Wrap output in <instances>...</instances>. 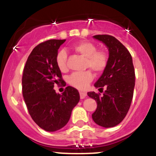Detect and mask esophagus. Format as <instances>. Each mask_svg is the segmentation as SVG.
<instances>
[{
	"label": "esophagus",
	"mask_w": 156,
	"mask_h": 156,
	"mask_svg": "<svg viewBox=\"0 0 156 156\" xmlns=\"http://www.w3.org/2000/svg\"><path fill=\"white\" fill-rule=\"evenodd\" d=\"M79 94H80V97H81V99L85 98V97L87 96V94H86L85 92H82V91H80Z\"/></svg>",
	"instance_id": "1"
}]
</instances>
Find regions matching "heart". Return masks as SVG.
Instances as JSON below:
<instances>
[{
    "mask_svg": "<svg viewBox=\"0 0 156 156\" xmlns=\"http://www.w3.org/2000/svg\"><path fill=\"white\" fill-rule=\"evenodd\" d=\"M75 52L86 57L85 67L90 68L97 73L103 72L107 67L108 57L103 50H97L94 44L89 41H81L73 46ZM56 63L59 70L65 72L68 70L67 53L65 50H59L56 56ZM94 79V75L90 70L74 72L69 75L68 82L72 87L78 90H85Z\"/></svg>",
    "mask_w": 156,
    "mask_h": 156,
    "instance_id": "1",
    "label": "heart"
}]
</instances>
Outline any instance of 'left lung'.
Wrapping results in <instances>:
<instances>
[{"mask_svg": "<svg viewBox=\"0 0 156 156\" xmlns=\"http://www.w3.org/2000/svg\"><path fill=\"white\" fill-rule=\"evenodd\" d=\"M94 37L107 46L109 56L107 67L94 84L100 92L103 88L106 90L103 95L94 91L87 93L97 103L92 118L100 126L112 127L123 121L130 108L135 85L134 67L130 52L115 37L108 34Z\"/></svg>", "mask_w": 156, "mask_h": 156, "instance_id": "obj_1", "label": "left lung"}]
</instances>
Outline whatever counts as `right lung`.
<instances>
[{
    "instance_id": "obj_1",
    "label": "right lung",
    "mask_w": 156,
    "mask_h": 156,
    "mask_svg": "<svg viewBox=\"0 0 156 156\" xmlns=\"http://www.w3.org/2000/svg\"><path fill=\"white\" fill-rule=\"evenodd\" d=\"M66 40L46 41L31 52L23 69V96L31 119L41 128L53 132L68 123L73 108L78 104V90L68 86L56 94L55 84L66 82L56 63L58 49Z\"/></svg>"
}]
</instances>
